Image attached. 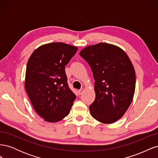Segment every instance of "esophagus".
I'll return each instance as SVG.
<instances>
[{"label": "esophagus", "instance_id": "esophagus-1", "mask_svg": "<svg viewBox=\"0 0 158 158\" xmlns=\"http://www.w3.org/2000/svg\"><path fill=\"white\" fill-rule=\"evenodd\" d=\"M83 92H84V89H83V88H81L80 89H79V90H78V94H79V95L82 94Z\"/></svg>", "mask_w": 158, "mask_h": 158}]
</instances>
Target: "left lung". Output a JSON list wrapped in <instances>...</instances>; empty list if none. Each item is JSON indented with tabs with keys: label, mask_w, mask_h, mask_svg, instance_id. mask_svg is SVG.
Segmentation results:
<instances>
[{
	"label": "left lung",
	"mask_w": 158,
	"mask_h": 158,
	"mask_svg": "<svg viewBox=\"0 0 158 158\" xmlns=\"http://www.w3.org/2000/svg\"><path fill=\"white\" fill-rule=\"evenodd\" d=\"M80 55L92 69L95 98L89 106L92 116L105 124L123 117L130 106L136 85V74L126 52L111 44L88 46Z\"/></svg>",
	"instance_id": "1"
}]
</instances>
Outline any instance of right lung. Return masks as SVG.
Returning a JSON list of instances; mask_svg holds the SVG:
<instances>
[{
    "instance_id": "add662e5",
    "label": "right lung",
    "mask_w": 158,
    "mask_h": 158,
    "mask_svg": "<svg viewBox=\"0 0 158 158\" xmlns=\"http://www.w3.org/2000/svg\"><path fill=\"white\" fill-rule=\"evenodd\" d=\"M77 50L63 43H51L38 47L27 61L25 88L35 111L47 122L67 116L76 98L64 67Z\"/></svg>"
}]
</instances>
